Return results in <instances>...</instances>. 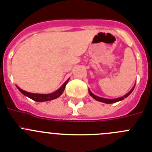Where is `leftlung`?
I'll list each match as a JSON object with an SVG mask.
<instances>
[{
    "label": "left lung",
    "instance_id": "8db88e82",
    "mask_svg": "<svg viewBox=\"0 0 152 152\" xmlns=\"http://www.w3.org/2000/svg\"><path fill=\"white\" fill-rule=\"evenodd\" d=\"M135 85H134V87L132 88L131 91H130L129 92L127 93L126 94H125L123 96H120V97H119V98H115V99H107V98L100 97V96H96L95 94H93V93L90 91V89L88 90V91H89L90 95H91V96H92L94 99H95L96 100H97V101L102 102V103H116V102L121 101V100H124L125 98H126L127 96H129V95L131 94V93L132 92V91L134 90V88H135Z\"/></svg>",
    "mask_w": 152,
    "mask_h": 152
}]
</instances>
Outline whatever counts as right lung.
<instances>
[{"instance_id":"add662e5","label":"right lung","mask_w":152,"mask_h":152,"mask_svg":"<svg viewBox=\"0 0 152 152\" xmlns=\"http://www.w3.org/2000/svg\"><path fill=\"white\" fill-rule=\"evenodd\" d=\"M68 80H69V78L61 86V88H58L57 91H56L55 92L52 93V94H34V93H29V92H26V91H23L21 88H20L17 85V88L19 91H20L23 94L25 95V96H28L29 98L33 100L34 101L36 102H45V101H49V100H54V99H56L58 96H61L62 94V93L64 92V88H65V86L66 84H68Z\"/></svg>"}]
</instances>
